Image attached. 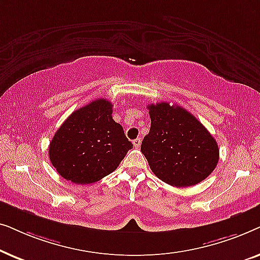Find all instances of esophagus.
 Instances as JSON below:
<instances>
[{
    "label": "esophagus",
    "instance_id": "esophagus-1",
    "mask_svg": "<svg viewBox=\"0 0 260 260\" xmlns=\"http://www.w3.org/2000/svg\"><path fill=\"white\" fill-rule=\"evenodd\" d=\"M133 143H134L135 148H140L141 143H142V140H141V138H136V140L133 141Z\"/></svg>",
    "mask_w": 260,
    "mask_h": 260
}]
</instances>
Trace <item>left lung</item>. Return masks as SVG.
Listing matches in <instances>:
<instances>
[{
    "mask_svg": "<svg viewBox=\"0 0 260 260\" xmlns=\"http://www.w3.org/2000/svg\"><path fill=\"white\" fill-rule=\"evenodd\" d=\"M150 131L141 145L152 173L175 187L198 184L219 161L214 137L187 110L169 103L148 105Z\"/></svg>",
    "mask_w": 260,
    "mask_h": 260,
    "instance_id": "1",
    "label": "left lung"
}]
</instances>
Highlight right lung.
<instances>
[{
	"label": "right lung",
	"instance_id": "obj_1",
	"mask_svg": "<svg viewBox=\"0 0 260 260\" xmlns=\"http://www.w3.org/2000/svg\"><path fill=\"white\" fill-rule=\"evenodd\" d=\"M131 148L112 118V103L99 98L70 115L53 136L48 155L63 179L87 184L115 172Z\"/></svg>",
	"mask_w": 260,
	"mask_h": 260
}]
</instances>
